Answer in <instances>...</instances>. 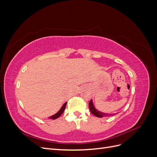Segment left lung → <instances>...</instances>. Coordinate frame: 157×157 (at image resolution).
<instances>
[{
    "label": "left lung",
    "mask_w": 157,
    "mask_h": 157,
    "mask_svg": "<svg viewBox=\"0 0 157 157\" xmlns=\"http://www.w3.org/2000/svg\"><path fill=\"white\" fill-rule=\"evenodd\" d=\"M88 106H89V109H90V111H91V113L93 114L94 115L96 116V117H98L101 118V117H105V116H106V115H107V116H111V115H111V114H110V115H107V114L103 113H101V112L98 111V110H96V109H95L94 105H93V103H92V99L90 101Z\"/></svg>",
    "instance_id": "8db88e82"
}]
</instances>
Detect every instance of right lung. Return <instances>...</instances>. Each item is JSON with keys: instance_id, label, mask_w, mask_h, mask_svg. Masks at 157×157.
Segmentation results:
<instances>
[{"instance_id": "1", "label": "right lung", "mask_w": 157, "mask_h": 157, "mask_svg": "<svg viewBox=\"0 0 157 157\" xmlns=\"http://www.w3.org/2000/svg\"><path fill=\"white\" fill-rule=\"evenodd\" d=\"M66 104H67V103H65L63 104V105L62 106V107L61 108L60 110L58 113H57L56 114H55L54 115L50 117V118H51V119H56L57 118H58L59 117H60L61 114H62L63 113V111H65V107H66Z\"/></svg>"}]
</instances>
